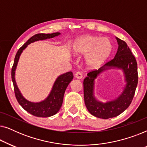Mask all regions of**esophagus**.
<instances>
[{
    "label": "esophagus",
    "mask_w": 147,
    "mask_h": 147,
    "mask_svg": "<svg viewBox=\"0 0 147 147\" xmlns=\"http://www.w3.org/2000/svg\"><path fill=\"white\" fill-rule=\"evenodd\" d=\"M82 77H83V76H82V74L81 72H80V71L76 72V74H75V78H77V79H78V80H80V79H82Z\"/></svg>",
    "instance_id": "esophagus-1"
}]
</instances>
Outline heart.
<instances>
[{"instance_id":"1","label":"heart","mask_w":147,"mask_h":147,"mask_svg":"<svg viewBox=\"0 0 147 147\" xmlns=\"http://www.w3.org/2000/svg\"><path fill=\"white\" fill-rule=\"evenodd\" d=\"M75 56H85L84 63L88 69L100 67L109 59L113 51L111 41L106 37L87 35L78 38L72 45Z\"/></svg>"}]
</instances>
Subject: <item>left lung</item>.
<instances>
[{
    "mask_svg": "<svg viewBox=\"0 0 147 147\" xmlns=\"http://www.w3.org/2000/svg\"><path fill=\"white\" fill-rule=\"evenodd\" d=\"M118 51L115 57L99 69L90 71L84 80V96L86 108L92 115L108 119L122 113L130 106L138 84L137 63L125 41L116 37ZM119 69L123 71L126 85L122 94L116 99L105 103L100 102L94 96L95 80L104 71Z\"/></svg>",
    "mask_w": 147,
    "mask_h": 147,
    "instance_id": "left-lung-1",
    "label": "left lung"
}]
</instances>
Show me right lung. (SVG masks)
Wrapping results in <instances>:
<instances>
[{
	"label": "right lung",
	"instance_id": "1",
	"mask_svg": "<svg viewBox=\"0 0 147 147\" xmlns=\"http://www.w3.org/2000/svg\"><path fill=\"white\" fill-rule=\"evenodd\" d=\"M61 33H58V32L51 34L39 33L31 37L17 51L15 55L13 67H12V81L13 83L15 96L18 102L23 107L24 110H25L26 111L32 115L37 116V117H49V116H53L57 113V112L61 107L62 103H63V96L66 88L74 78L73 74L71 71H69L58 76L54 82L49 96L43 101L39 102H33L26 99L22 95L21 92H20L19 88H18L15 78L16 68H17L20 55H21L23 50L27 47L28 45L35 41H39V40L41 41V40H45L57 37Z\"/></svg>",
	"mask_w": 147,
	"mask_h": 147
}]
</instances>
